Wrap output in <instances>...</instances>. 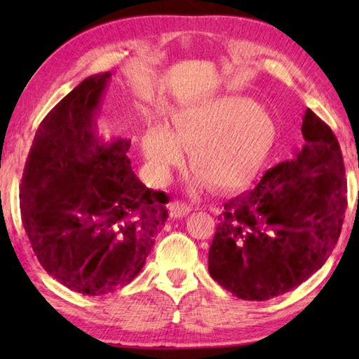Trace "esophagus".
I'll list each match as a JSON object with an SVG mask.
<instances>
[{"label":"esophagus","instance_id":"34e87169","mask_svg":"<svg viewBox=\"0 0 359 359\" xmlns=\"http://www.w3.org/2000/svg\"><path fill=\"white\" fill-rule=\"evenodd\" d=\"M169 212H171V217L182 218L187 214H190L191 205L182 203V201H172L171 204H169Z\"/></svg>","mask_w":359,"mask_h":359}]
</instances>
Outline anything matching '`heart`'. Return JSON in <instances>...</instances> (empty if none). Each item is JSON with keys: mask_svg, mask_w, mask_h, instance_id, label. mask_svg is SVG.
I'll list each match as a JSON object with an SVG mask.
<instances>
[{"mask_svg": "<svg viewBox=\"0 0 359 359\" xmlns=\"http://www.w3.org/2000/svg\"><path fill=\"white\" fill-rule=\"evenodd\" d=\"M165 125L145 131L142 149L155 177L168 179L185 149L199 179L217 190H236L257 177L276 144L277 126L266 109L245 96L226 95L190 106Z\"/></svg>", "mask_w": 359, "mask_h": 359, "instance_id": "1", "label": "heart"}]
</instances>
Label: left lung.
<instances>
[{
    "label": "left lung",
    "instance_id": "8db88e82",
    "mask_svg": "<svg viewBox=\"0 0 359 359\" xmlns=\"http://www.w3.org/2000/svg\"><path fill=\"white\" fill-rule=\"evenodd\" d=\"M306 145L224 204L209 248L217 283L245 301H267L306 282L330 258L347 208L337 137L307 109Z\"/></svg>",
    "mask_w": 359,
    "mask_h": 359
}]
</instances>
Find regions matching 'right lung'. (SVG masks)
I'll list each match as a JSON object with an SVG mask.
<instances>
[{
  "label": "right lung",
  "instance_id": "1",
  "mask_svg": "<svg viewBox=\"0 0 359 359\" xmlns=\"http://www.w3.org/2000/svg\"><path fill=\"white\" fill-rule=\"evenodd\" d=\"M109 79L111 72L87 77L46 115L20 184L23 228L41 266L88 296L133 282L168 218V194L133 172L131 141L98 136Z\"/></svg>",
  "mask_w": 359,
  "mask_h": 359
}]
</instances>
